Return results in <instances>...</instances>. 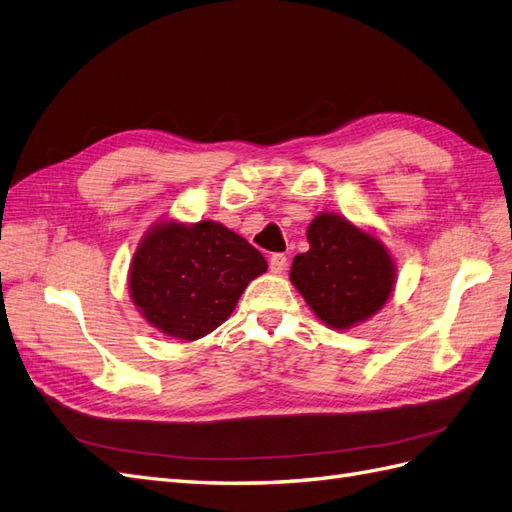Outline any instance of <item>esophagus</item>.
<instances>
[{
    "label": "esophagus",
    "instance_id": "34e87169",
    "mask_svg": "<svg viewBox=\"0 0 512 512\" xmlns=\"http://www.w3.org/2000/svg\"><path fill=\"white\" fill-rule=\"evenodd\" d=\"M286 267H288L286 254H273V256L269 258V269H271V273H282Z\"/></svg>",
    "mask_w": 512,
    "mask_h": 512
}]
</instances>
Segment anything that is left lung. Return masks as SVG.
<instances>
[{"label": "left lung", "instance_id": "left-lung-1", "mask_svg": "<svg viewBox=\"0 0 512 512\" xmlns=\"http://www.w3.org/2000/svg\"><path fill=\"white\" fill-rule=\"evenodd\" d=\"M309 250L294 256L290 280L314 314L333 329H350L389 299L395 269L384 245L333 213L307 228Z\"/></svg>", "mask_w": 512, "mask_h": 512}]
</instances>
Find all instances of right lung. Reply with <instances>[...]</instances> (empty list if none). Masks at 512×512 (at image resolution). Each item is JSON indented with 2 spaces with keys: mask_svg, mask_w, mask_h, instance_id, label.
Listing matches in <instances>:
<instances>
[{
  "mask_svg": "<svg viewBox=\"0 0 512 512\" xmlns=\"http://www.w3.org/2000/svg\"><path fill=\"white\" fill-rule=\"evenodd\" d=\"M265 271V256L226 226L170 222L153 228L136 250L130 294L149 324L192 342L218 329Z\"/></svg>",
  "mask_w": 512,
  "mask_h": 512,
  "instance_id": "right-lung-1",
  "label": "right lung"
}]
</instances>
